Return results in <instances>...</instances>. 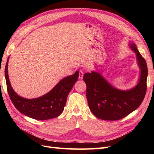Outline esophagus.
Masks as SVG:
<instances>
[{
    "label": "esophagus",
    "mask_w": 154,
    "mask_h": 154,
    "mask_svg": "<svg viewBox=\"0 0 154 154\" xmlns=\"http://www.w3.org/2000/svg\"><path fill=\"white\" fill-rule=\"evenodd\" d=\"M83 72L82 71H80V72H79V78H80V80H82V79H83Z\"/></svg>",
    "instance_id": "esophagus-1"
}]
</instances>
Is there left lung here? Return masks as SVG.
Masks as SVG:
<instances>
[{
  "label": "left lung",
  "instance_id": "left-lung-1",
  "mask_svg": "<svg viewBox=\"0 0 154 154\" xmlns=\"http://www.w3.org/2000/svg\"><path fill=\"white\" fill-rule=\"evenodd\" d=\"M136 53L141 70L140 80L136 87L129 91L114 88L99 73H85L83 80L87 85V99L92 113L97 118L116 121L122 119L137 109L143 102L146 92L148 68L145 60L136 45L130 44Z\"/></svg>",
  "mask_w": 154,
  "mask_h": 154
}]
</instances>
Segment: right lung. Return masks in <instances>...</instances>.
Masks as SVG:
<instances>
[{
    "label": "right lung",
    "instance_id": "add662e5",
    "mask_svg": "<svg viewBox=\"0 0 154 154\" xmlns=\"http://www.w3.org/2000/svg\"><path fill=\"white\" fill-rule=\"evenodd\" d=\"M8 60L5 67L7 90L16 109L22 114L38 120L50 119L61 114L66 104L69 93L78 81L79 71L62 79L48 94L38 98L28 100L17 95L12 88L8 73Z\"/></svg>",
    "mask_w": 154,
    "mask_h": 154
}]
</instances>
